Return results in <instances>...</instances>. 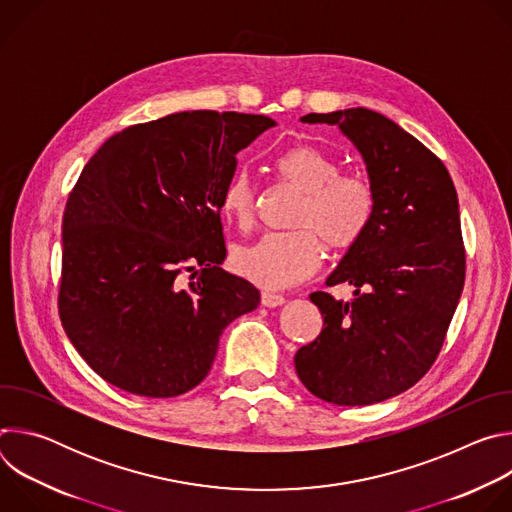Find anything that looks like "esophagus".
Instances as JSON below:
<instances>
[{
	"instance_id": "esophagus-1",
	"label": "esophagus",
	"mask_w": 512,
	"mask_h": 512,
	"mask_svg": "<svg viewBox=\"0 0 512 512\" xmlns=\"http://www.w3.org/2000/svg\"><path fill=\"white\" fill-rule=\"evenodd\" d=\"M261 304L265 308H277V306L285 304V298L279 294H273V291H261Z\"/></svg>"
}]
</instances>
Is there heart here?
<instances>
[{
  "instance_id": "obj_1",
  "label": "heart",
  "mask_w": 512,
  "mask_h": 512,
  "mask_svg": "<svg viewBox=\"0 0 512 512\" xmlns=\"http://www.w3.org/2000/svg\"><path fill=\"white\" fill-rule=\"evenodd\" d=\"M277 174L302 192L291 216L294 231L269 233L233 251V269L255 285L277 289L294 285L316 271L324 243L342 253L356 247L369 233L377 198L373 186L352 174H340V164L314 148L298 143L273 158ZM221 212L239 231L251 229L257 212V186L249 172H237L223 188Z\"/></svg>"
}]
</instances>
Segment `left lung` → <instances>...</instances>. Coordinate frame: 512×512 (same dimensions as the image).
<instances>
[{"label":"left lung","mask_w":512,"mask_h":512,"mask_svg":"<svg viewBox=\"0 0 512 512\" xmlns=\"http://www.w3.org/2000/svg\"><path fill=\"white\" fill-rule=\"evenodd\" d=\"M302 121L338 125L354 143L377 208L369 233L326 281L352 285L354 300L310 296L324 326L296 352V373L322 401L373 405L413 387L442 350L466 277L458 194L442 160L377 111Z\"/></svg>","instance_id":"left-lung-1"}]
</instances>
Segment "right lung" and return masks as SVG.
<instances>
[{
	"label": "right lung",
	"instance_id": "1",
	"mask_svg": "<svg viewBox=\"0 0 512 512\" xmlns=\"http://www.w3.org/2000/svg\"><path fill=\"white\" fill-rule=\"evenodd\" d=\"M273 125L182 111L115 133L85 166L62 218L58 314L107 383L152 399L188 393L223 330L259 306V289L221 267V194L237 154Z\"/></svg>",
	"mask_w": 512,
	"mask_h": 512
}]
</instances>
